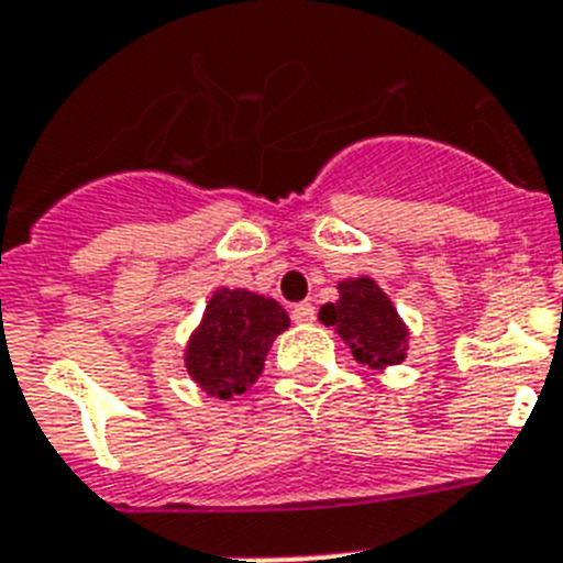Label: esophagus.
<instances>
[{
    "mask_svg": "<svg viewBox=\"0 0 563 563\" xmlns=\"http://www.w3.org/2000/svg\"><path fill=\"white\" fill-rule=\"evenodd\" d=\"M314 306L311 302H297V306H291V320L295 322H314Z\"/></svg>",
    "mask_w": 563,
    "mask_h": 563,
    "instance_id": "obj_1",
    "label": "esophagus"
}]
</instances>
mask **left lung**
<instances>
[{
  "mask_svg": "<svg viewBox=\"0 0 563 563\" xmlns=\"http://www.w3.org/2000/svg\"><path fill=\"white\" fill-rule=\"evenodd\" d=\"M340 300L320 309L322 325H331L349 345L356 363L383 371L405 363L408 354V325L394 309L374 277H349L336 283Z\"/></svg>",
  "mask_w": 563,
  "mask_h": 563,
  "instance_id": "left-lung-1",
  "label": "left lung"
}]
</instances>
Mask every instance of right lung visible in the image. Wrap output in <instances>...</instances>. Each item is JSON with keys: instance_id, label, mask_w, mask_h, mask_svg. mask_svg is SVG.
<instances>
[{"instance_id": "obj_1", "label": "right lung", "mask_w": 563, "mask_h": 563, "mask_svg": "<svg viewBox=\"0 0 563 563\" xmlns=\"http://www.w3.org/2000/svg\"><path fill=\"white\" fill-rule=\"evenodd\" d=\"M286 329V309L272 297L246 288H214L184 349V368L209 397L232 399L252 388L272 342Z\"/></svg>"}]
</instances>
